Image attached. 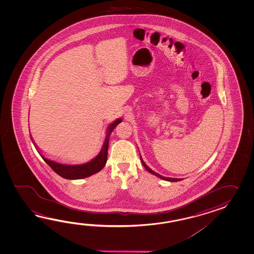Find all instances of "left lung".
Here are the masks:
<instances>
[{"instance_id": "8db88e82", "label": "left lung", "mask_w": 254, "mask_h": 254, "mask_svg": "<svg viewBox=\"0 0 254 254\" xmlns=\"http://www.w3.org/2000/svg\"><path fill=\"white\" fill-rule=\"evenodd\" d=\"M140 162H141L142 165L144 166V168H145L146 170H147L149 173H151V174H153V175H155V176L159 177V178L162 179V180H164V181H168V182H179V181H182V179L167 178V177H163V176H162V175H160L159 173H155L154 171H152V170H151L150 168L148 167V166L146 165L145 162H143V160H142L141 156H140Z\"/></svg>"}]
</instances>
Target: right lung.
I'll list each match as a JSON object with an SVG mask.
<instances>
[{"label": "right lung", "instance_id": "add662e5", "mask_svg": "<svg viewBox=\"0 0 254 254\" xmlns=\"http://www.w3.org/2000/svg\"><path fill=\"white\" fill-rule=\"evenodd\" d=\"M123 120L119 119L114 121L113 124L109 125L107 129V136L105 141L103 143V149L100 151L97 156L93 158L92 161H90L83 164H77V165H67V164H62L58 162L51 161L47 158L43 157L41 152L38 151L40 155L42 156L43 161L48 164L50 167L54 170L55 173L60 175L63 178L68 179V180H78V179L87 178L92 174H95L100 172L107 162V154H108L109 137L114 130V128L122 123Z\"/></svg>", "mask_w": 254, "mask_h": 254}]
</instances>
